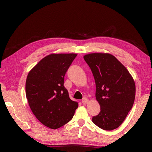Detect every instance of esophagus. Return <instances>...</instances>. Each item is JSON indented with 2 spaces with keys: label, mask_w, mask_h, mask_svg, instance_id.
I'll list each match as a JSON object with an SVG mask.
<instances>
[{
  "label": "esophagus",
  "mask_w": 152,
  "mask_h": 152,
  "mask_svg": "<svg viewBox=\"0 0 152 152\" xmlns=\"http://www.w3.org/2000/svg\"><path fill=\"white\" fill-rule=\"evenodd\" d=\"M88 101H89V100H88V98H83V99H82V103H83V104H88Z\"/></svg>",
  "instance_id": "esophagus-1"
}]
</instances>
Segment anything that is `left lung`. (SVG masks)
Segmentation results:
<instances>
[{
  "label": "left lung",
  "mask_w": 152,
  "mask_h": 152,
  "mask_svg": "<svg viewBox=\"0 0 152 152\" xmlns=\"http://www.w3.org/2000/svg\"><path fill=\"white\" fill-rule=\"evenodd\" d=\"M96 84L95 96L101 106L92 121L103 130L120 126L133 107L136 88L127 69L110 53H93L83 56Z\"/></svg>",
  "instance_id": "1"
}]
</instances>
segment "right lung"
<instances>
[{
    "label": "right lung",
    "mask_w": 152,
    "mask_h": 152,
    "mask_svg": "<svg viewBox=\"0 0 152 152\" xmlns=\"http://www.w3.org/2000/svg\"><path fill=\"white\" fill-rule=\"evenodd\" d=\"M76 53L50 54L28 74L25 92L28 104L39 121L52 129L72 119L78 103L69 97L64 77Z\"/></svg>",
    "instance_id": "add662e5"
}]
</instances>
